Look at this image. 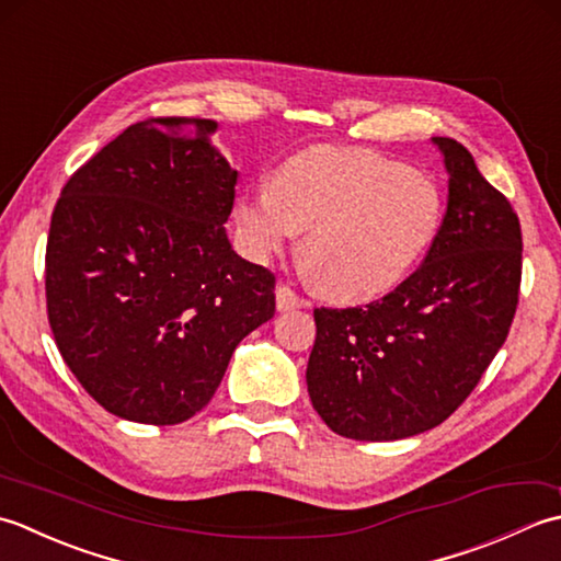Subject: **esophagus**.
Listing matches in <instances>:
<instances>
[{
    "label": "esophagus",
    "mask_w": 561,
    "mask_h": 561,
    "mask_svg": "<svg viewBox=\"0 0 561 561\" xmlns=\"http://www.w3.org/2000/svg\"><path fill=\"white\" fill-rule=\"evenodd\" d=\"M307 300H302L300 295H297L290 285H278L276 288V307L280 312H290L297 310V307H305Z\"/></svg>",
    "instance_id": "1"
}]
</instances>
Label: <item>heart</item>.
<instances>
[{
	"label": "heart",
	"mask_w": 561,
	"mask_h": 561,
	"mask_svg": "<svg viewBox=\"0 0 561 561\" xmlns=\"http://www.w3.org/2000/svg\"><path fill=\"white\" fill-rule=\"evenodd\" d=\"M440 193L424 171L356 147H310L273 171L271 188L239 196V247L264 264L297 232L327 295L365 300L394 288L440 227Z\"/></svg>",
	"instance_id": "b5f03b06"
}]
</instances>
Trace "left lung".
<instances>
[{"instance_id":"left-lung-1","label":"left lung","mask_w":561,"mask_h":561,"mask_svg":"<svg viewBox=\"0 0 561 561\" xmlns=\"http://www.w3.org/2000/svg\"><path fill=\"white\" fill-rule=\"evenodd\" d=\"M448 208L428 254L382 300L317 307L307 392L353 440H399L443 424L504 346L520 290L523 237L504 193L450 137H433Z\"/></svg>"}]
</instances>
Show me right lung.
<instances>
[{
  "mask_svg": "<svg viewBox=\"0 0 561 561\" xmlns=\"http://www.w3.org/2000/svg\"><path fill=\"white\" fill-rule=\"evenodd\" d=\"M208 118L130 125L67 181L45 249L67 368L111 414L171 426L210 402L276 312V278L227 239L237 171Z\"/></svg>",
  "mask_w": 561,
  "mask_h": 561,
  "instance_id": "obj_1",
  "label": "right lung"
}]
</instances>
